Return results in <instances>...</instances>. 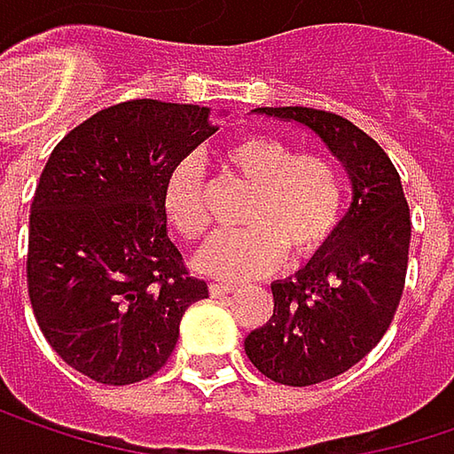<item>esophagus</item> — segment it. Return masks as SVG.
I'll return each instance as SVG.
<instances>
[{
  "label": "esophagus",
  "instance_id": "34e87169",
  "mask_svg": "<svg viewBox=\"0 0 454 454\" xmlns=\"http://www.w3.org/2000/svg\"><path fill=\"white\" fill-rule=\"evenodd\" d=\"M207 291H210V296L221 299V296H231L236 288H233V286H228V283H210V286H207Z\"/></svg>",
  "mask_w": 454,
  "mask_h": 454
}]
</instances>
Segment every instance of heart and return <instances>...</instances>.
Instances as JSON below:
<instances>
[{
    "instance_id": "obj_1",
    "label": "heart",
    "mask_w": 454,
    "mask_h": 454,
    "mask_svg": "<svg viewBox=\"0 0 454 454\" xmlns=\"http://www.w3.org/2000/svg\"><path fill=\"white\" fill-rule=\"evenodd\" d=\"M231 176L249 186L241 223L213 236L194 268L221 280H249L283 265L286 254L307 260L335 236L346 207V182L338 163L319 153H296L278 137L249 135L223 147ZM163 213L184 239L207 228L205 179L194 160L176 163L163 184Z\"/></svg>"
}]
</instances>
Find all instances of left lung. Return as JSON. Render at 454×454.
I'll return each mask as SVG.
<instances>
[{
    "mask_svg": "<svg viewBox=\"0 0 454 454\" xmlns=\"http://www.w3.org/2000/svg\"><path fill=\"white\" fill-rule=\"evenodd\" d=\"M254 111L309 129L343 163L353 186L333 241L270 286L272 317L244 340L268 380L309 387L348 372L387 333L405 286L411 213L387 153L348 119L304 106Z\"/></svg>",
    "mask_w": 454,
    "mask_h": 454,
    "instance_id": "obj_1",
    "label": "left lung"
}]
</instances>
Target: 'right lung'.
Listing matches in <instances>:
<instances>
[{
    "label": "right lung",
    "instance_id": "1",
    "mask_svg": "<svg viewBox=\"0 0 454 454\" xmlns=\"http://www.w3.org/2000/svg\"><path fill=\"white\" fill-rule=\"evenodd\" d=\"M215 132L207 106L140 98L93 114L49 155L30 205L27 294L43 338L80 374L147 380L184 311L207 299L168 236L163 184Z\"/></svg>",
    "mask_w": 454,
    "mask_h": 454
}]
</instances>
